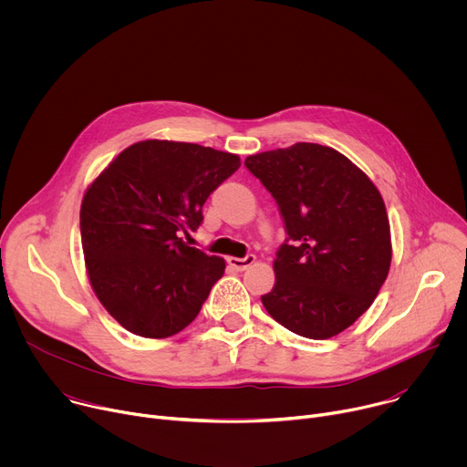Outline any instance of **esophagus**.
<instances>
[{"label": "esophagus", "instance_id": "34e87169", "mask_svg": "<svg viewBox=\"0 0 467 467\" xmlns=\"http://www.w3.org/2000/svg\"><path fill=\"white\" fill-rule=\"evenodd\" d=\"M253 262H254V254H245L244 258H236V256H229V258H227V264L231 265L233 270H236V272L247 270Z\"/></svg>", "mask_w": 467, "mask_h": 467}]
</instances>
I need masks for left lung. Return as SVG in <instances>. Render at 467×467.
Segmentation results:
<instances>
[{"mask_svg":"<svg viewBox=\"0 0 467 467\" xmlns=\"http://www.w3.org/2000/svg\"><path fill=\"white\" fill-rule=\"evenodd\" d=\"M279 207L286 240L274 262L268 314L310 340L353 325L375 301L391 262L379 190L337 150L299 142L245 159Z\"/></svg>","mask_w":467,"mask_h":467,"instance_id":"1","label":"left lung"}]
</instances>
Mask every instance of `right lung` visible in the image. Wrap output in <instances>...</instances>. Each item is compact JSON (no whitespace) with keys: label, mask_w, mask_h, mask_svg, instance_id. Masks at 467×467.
<instances>
[{"label":"right lung","mask_w":467,"mask_h":467,"mask_svg":"<svg viewBox=\"0 0 467 467\" xmlns=\"http://www.w3.org/2000/svg\"><path fill=\"white\" fill-rule=\"evenodd\" d=\"M238 168L233 153L146 140L123 150L87 190L81 242L88 279L132 335H177L222 279L225 260L181 236L203 223L207 197Z\"/></svg>","instance_id":"obj_1"}]
</instances>
